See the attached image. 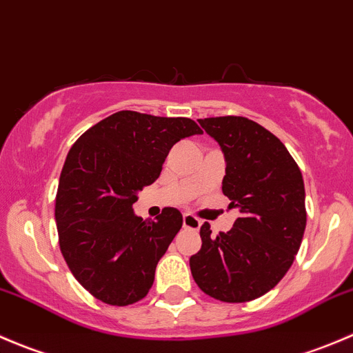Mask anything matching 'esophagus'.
<instances>
[{
  "mask_svg": "<svg viewBox=\"0 0 353 353\" xmlns=\"http://www.w3.org/2000/svg\"><path fill=\"white\" fill-rule=\"evenodd\" d=\"M183 225H184V229L198 230L199 227H201V220L196 219L194 215H191V213H186V215L183 216Z\"/></svg>",
  "mask_w": 353,
  "mask_h": 353,
  "instance_id": "esophagus-1",
  "label": "esophagus"
}]
</instances>
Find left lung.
Returning <instances> with one entry per match:
<instances>
[{
    "label": "left lung",
    "instance_id": "1",
    "mask_svg": "<svg viewBox=\"0 0 353 353\" xmlns=\"http://www.w3.org/2000/svg\"><path fill=\"white\" fill-rule=\"evenodd\" d=\"M225 157L222 191L239 216L229 232L199 229L190 258L194 282L222 302H248L285 276L305 230V190L299 165L273 133L241 116L198 119Z\"/></svg>",
    "mask_w": 353,
    "mask_h": 353
}]
</instances>
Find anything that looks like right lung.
<instances>
[{
    "label": "right lung",
    "instance_id": "right-lung-1",
    "mask_svg": "<svg viewBox=\"0 0 353 353\" xmlns=\"http://www.w3.org/2000/svg\"><path fill=\"white\" fill-rule=\"evenodd\" d=\"M203 131L188 117L119 110L85 131L63 165L56 194L59 248L74 279L110 305L148 294L157 263L183 227L176 208L134 215L138 193L162 172L170 148Z\"/></svg>",
    "mask_w": 353,
    "mask_h": 353
}]
</instances>
